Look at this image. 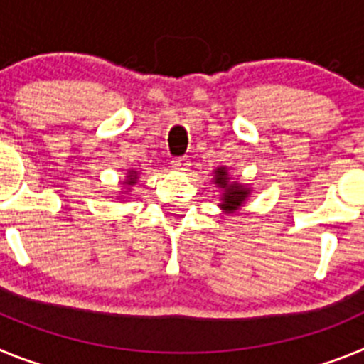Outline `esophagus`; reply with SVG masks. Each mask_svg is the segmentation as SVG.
I'll list each match as a JSON object with an SVG mask.
<instances>
[{
	"label": "esophagus",
	"instance_id": "1",
	"mask_svg": "<svg viewBox=\"0 0 364 364\" xmlns=\"http://www.w3.org/2000/svg\"><path fill=\"white\" fill-rule=\"evenodd\" d=\"M172 166L176 170H186L191 166V161H188V157H176V159L172 161Z\"/></svg>",
	"mask_w": 364,
	"mask_h": 364
}]
</instances>
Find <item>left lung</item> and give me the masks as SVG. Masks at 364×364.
<instances>
[{"label":"left lung","instance_id":"obj_1","mask_svg":"<svg viewBox=\"0 0 364 364\" xmlns=\"http://www.w3.org/2000/svg\"><path fill=\"white\" fill-rule=\"evenodd\" d=\"M214 183L216 186H220L223 194H221V210L225 213H236L249 196V188L245 185L238 181H230L229 172H227L225 166H220V168L214 170Z\"/></svg>","mask_w":364,"mask_h":364}]
</instances>
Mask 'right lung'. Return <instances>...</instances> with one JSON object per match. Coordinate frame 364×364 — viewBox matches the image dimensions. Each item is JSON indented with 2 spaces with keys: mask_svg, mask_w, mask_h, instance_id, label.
Listing matches in <instances>:
<instances>
[{
  "mask_svg": "<svg viewBox=\"0 0 364 364\" xmlns=\"http://www.w3.org/2000/svg\"><path fill=\"white\" fill-rule=\"evenodd\" d=\"M126 178H128V179H126V181L122 183V185H128V186L135 185V183H137V172H135V170H129Z\"/></svg>",
  "mask_w": 364,
  "mask_h": 364,
  "instance_id": "1",
  "label": "right lung"
}]
</instances>
